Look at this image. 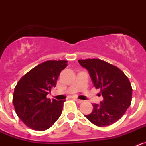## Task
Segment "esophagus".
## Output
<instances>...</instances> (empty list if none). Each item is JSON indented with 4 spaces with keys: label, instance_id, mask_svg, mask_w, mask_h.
<instances>
[{
    "label": "esophagus",
    "instance_id": "esophagus-1",
    "mask_svg": "<svg viewBox=\"0 0 146 146\" xmlns=\"http://www.w3.org/2000/svg\"><path fill=\"white\" fill-rule=\"evenodd\" d=\"M74 100H75L76 102L78 103V104H80V103L83 102V101H82V100H81V99H75Z\"/></svg>",
    "mask_w": 146,
    "mask_h": 146
}]
</instances>
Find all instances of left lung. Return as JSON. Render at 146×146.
Masks as SVG:
<instances>
[{"label":"left lung","mask_w":146,"mask_h":146,"mask_svg":"<svg viewBox=\"0 0 146 146\" xmlns=\"http://www.w3.org/2000/svg\"><path fill=\"white\" fill-rule=\"evenodd\" d=\"M78 62L87 69L94 86L101 89L103 96V101L93 104V111L85 117L100 127L115 123L131 104L132 88L128 77L118 67L100 59Z\"/></svg>","instance_id":"1"}]
</instances>
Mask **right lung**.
Returning <instances> with one entry per match:
<instances>
[{
	"label": "right lung",
	"mask_w": 146,
	"mask_h": 146,
	"mask_svg": "<svg viewBox=\"0 0 146 146\" xmlns=\"http://www.w3.org/2000/svg\"><path fill=\"white\" fill-rule=\"evenodd\" d=\"M66 60H48L23 76L13 94V104L17 116L29 128L36 131L48 129L60 116L66 100H50L47 95L56 86Z\"/></svg>",
	"instance_id": "add662e5"
}]
</instances>
